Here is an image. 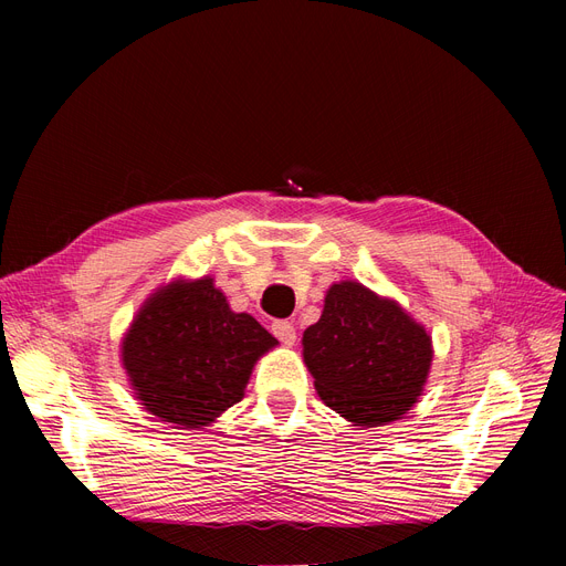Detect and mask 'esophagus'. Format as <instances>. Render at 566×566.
<instances>
[{
    "label": "esophagus",
    "mask_w": 566,
    "mask_h": 566,
    "mask_svg": "<svg viewBox=\"0 0 566 566\" xmlns=\"http://www.w3.org/2000/svg\"><path fill=\"white\" fill-rule=\"evenodd\" d=\"M271 333L276 335L285 347H293L295 339H297V333H295V325L290 321H273L271 323Z\"/></svg>",
    "instance_id": "obj_1"
}]
</instances>
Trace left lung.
I'll return each instance as SVG.
<instances>
[{"mask_svg":"<svg viewBox=\"0 0 566 566\" xmlns=\"http://www.w3.org/2000/svg\"><path fill=\"white\" fill-rule=\"evenodd\" d=\"M302 345L318 397L361 427L401 418L420 397L432 364V339L422 325L397 302L352 281L328 290Z\"/></svg>","mask_w":566,"mask_h":566,"instance_id":"8db88e82","label":"left lung"}]
</instances>
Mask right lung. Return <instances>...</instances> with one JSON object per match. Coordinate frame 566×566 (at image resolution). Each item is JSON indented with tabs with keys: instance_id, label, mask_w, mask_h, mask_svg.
Here are the masks:
<instances>
[{
	"instance_id": "obj_1",
	"label": "right lung",
	"mask_w": 566,
	"mask_h": 566,
	"mask_svg": "<svg viewBox=\"0 0 566 566\" xmlns=\"http://www.w3.org/2000/svg\"><path fill=\"white\" fill-rule=\"evenodd\" d=\"M279 339L233 314L212 279L153 295L123 342V364L146 410L181 430L210 424L243 399L256 358Z\"/></svg>"
}]
</instances>
